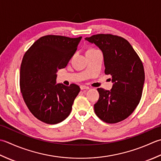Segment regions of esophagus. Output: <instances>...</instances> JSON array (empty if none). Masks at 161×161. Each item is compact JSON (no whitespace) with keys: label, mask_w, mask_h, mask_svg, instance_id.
Instances as JSON below:
<instances>
[{"label":"esophagus","mask_w":161,"mask_h":161,"mask_svg":"<svg viewBox=\"0 0 161 161\" xmlns=\"http://www.w3.org/2000/svg\"><path fill=\"white\" fill-rule=\"evenodd\" d=\"M80 87V90H89V87L85 86V85H81Z\"/></svg>","instance_id":"34e87169"}]
</instances>
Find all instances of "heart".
<instances>
[{
    "label": "heart",
    "mask_w": 161,
    "mask_h": 161,
    "mask_svg": "<svg viewBox=\"0 0 161 161\" xmlns=\"http://www.w3.org/2000/svg\"><path fill=\"white\" fill-rule=\"evenodd\" d=\"M96 51L95 49H93V48H91V49H89L87 51Z\"/></svg>",
    "instance_id": "heart-1"
}]
</instances>
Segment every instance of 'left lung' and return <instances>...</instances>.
I'll return each instance as SVG.
<instances>
[{"instance_id":"8db88e82","label":"left lung","mask_w":161,"mask_h":161,"mask_svg":"<svg viewBox=\"0 0 161 161\" xmlns=\"http://www.w3.org/2000/svg\"><path fill=\"white\" fill-rule=\"evenodd\" d=\"M85 40L99 47L103 55L105 74L110 75L111 90L98 88L99 99L94 104L97 117L108 124L126 119L142 97L145 83L142 62L126 39L110 34H98Z\"/></svg>"}]
</instances>
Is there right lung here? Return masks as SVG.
Listing matches in <instances>:
<instances>
[{
	"label": "right lung",
	"instance_id": "obj_1",
	"mask_svg": "<svg viewBox=\"0 0 161 161\" xmlns=\"http://www.w3.org/2000/svg\"><path fill=\"white\" fill-rule=\"evenodd\" d=\"M81 38L46 35L37 39L23 58L22 96L31 113L42 122L55 124L69 115L80 87L76 84H57L56 73L67 66Z\"/></svg>",
	"mask_w": 161,
	"mask_h": 161
}]
</instances>
